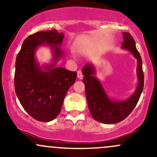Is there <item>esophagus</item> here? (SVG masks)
Returning a JSON list of instances; mask_svg holds the SVG:
<instances>
[{"label": "esophagus", "mask_w": 157, "mask_h": 157, "mask_svg": "<svg viewBox=\"0 0 157 157\" xmlns=\"http://www.w3.org/2000/svg\"><path fill=\"white\" fill-rule=\"evenodd\" d=\"M83 77V74H82V71L80 70H79L77 71V78L78 79H82Z\"/></svg>", "instance_id": "obj_1"}]
</instances>
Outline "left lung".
<instances>
[{"label":"left lung","instance_id":"1","mask_svg":"<svg viewBox=\"0 0 157 157\" xmlns=\"http://www.w3.org/2000/svg\"><path fill=\"white\" fill-rule=\"evenodd\" d=\"M123 37L124 40L122 44V48L129 51L137 59L138 63L137 77L138 83L132 95L123 100L110 98L100 80L95 77V65L88 63L82 69L89 110L94 120L105 124H113L126 119L136 106L144 87L142 60L136 49L135 40L128 32H123Z\"/></svg>","mask_w":157,"mask_h":157}]
</instances>
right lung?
I'll use <instances>...</instances> for the list:
<instances>
[{
    "mask_svg": "<svg viewBox=\"0 0 157 157\" xmlns=\"http://www.w3.org/2000/svg\"><path fill=\"white\" fill-rule=\"evenodd\" d=\"M63 33L38 31L23 42L16 60L15 91L25 111L35 120L52 121L59 115L68 89L75 83L77 72L56 67L65 56L61 48ZM41 45L52 50V62L40 66L35 56Z\"/></svg>",
    "mask_w": 157,
    "mask_h": 157,
    "instance_id": "obj_1",
    "label": "right lung"
}]
</instances>
